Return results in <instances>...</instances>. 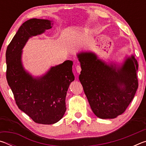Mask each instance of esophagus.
<instances>
[{"label":"esophagus","instance_id":"34e87169","mask_svg":"<svg viewBox=\"0 0 146 146\" xmlns=\"http://www.w3.org/2000/svg\"><path fill=\"white\" fill-rule=\"evenodd\" d=\"M76 71H77V73H80V71H81V67H80V66H79V65L76 66Z\"/></svg>","mask_w":146,"mask_h":146}]
</instances>
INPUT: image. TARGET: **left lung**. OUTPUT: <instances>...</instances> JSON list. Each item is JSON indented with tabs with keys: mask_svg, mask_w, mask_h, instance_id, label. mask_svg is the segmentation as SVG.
Masks as SVG:
<instances>
[{
	"mask_svg": "<svg viewBox=\"0 0 146 146\" xmlns=\"http://www.w3.org/2000/svg\"><path fill=\"white\" fill-rule=\"evenodd\" d=\"M82 71L79 80L97 117L115 118L131 102L138 86V62L132 55L121 67L102 62L94 53L77 54Z\"/></svg>",
	"mask_w": 146,
	"mask_h": 146,
	"instance_id": "8db88e82",
	"label": "left lung"
}]
</instances>
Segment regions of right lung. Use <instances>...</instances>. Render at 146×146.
Returning <instances> with one entry per match:
<instances>
[{"label": "right lung", "mask_w": 146, "mask_h": 146, "mask_svg": "<svg viewBox=\"0 0 146 146\" xmlns=\"http://www.w3.org/2000/svg\"><path fill=\"white\" fill-rule=\"evenodd\" d=\"M51 21L31 19L24 23L7 48L6 78L17 106L35 122L53 124L66 112V97L75 80L73 62L51 67L45 75L34 78L25 71L21 56L28 39L51 29Z\"/></svg>", "instance_id": "obj_1"}]
</instances>
